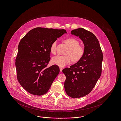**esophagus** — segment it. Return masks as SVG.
Masks as SVG:
<instances>
[{"instance_id": "obj_1", "label": "esophagus", "mask_w": 121, "mask_h": 121, "mask_svg": "<svg viewBox=\"0 0 121 121\" xmlns=\"http://www.w3.org/2000/svg\"><path fill=\"white\" fill-rule=\"evenodd\" d=\"M62 69H63V68H61V67H60V72H62Z\"/></svg>"}]
</instances>
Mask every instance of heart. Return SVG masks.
<instances>
[{
    "label": "heart",
    "mask_w": 121,
    "mask_h": 121,
    "mask_svg": "<svg viewBox=\"0 0 121 121\" xmlns=\"http://www.w3.org/2000/svg\"><path fill=\"white\" fill-rule=\"evenodd\" d=\"M65 43L69 48L65 56H57L52 59V63L60 67H63L69 64L72 61H78L83 56L84 48L79 45L78 40L74 38H68L64 40ZM56 41L54 42L50 47V51L52 54L56 52Z\"/></svg>",
    "instance_id": "heart-1"
}]
</instances>
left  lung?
<instances>
[{"label":"left lung","mask_w":121,"mask_h":121,"mask_svg":"<svg viewBox=\"0 0 121 121\" xmlns=\"http://www.w3.org/2000/svg\"><path fill=\"white\" fill-rule=\"evenodd\" d=\"M71 34L82 40L84 53L75 64L62 70L65 77L64 88L67 95L78 98L88 95L95 87L102 71L103 54L96 36L82 28L73 30Z\"/></svg>","instance_id":"left-lung-1"}]
</instances>
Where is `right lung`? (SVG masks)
<instances>
[{
  "instance_id": "add662e5",
  "label": "right lung",
  "mask_w": 121,
  "mask_h": 121,
  "mask_svg": "<svg viewBox=\"0 0 121 121\" xmlns=\"http://www.w3.org/2000/svg\"><path fill=\"white\" fill-rule=\"evenodd\" d=\"M64 33H66L64 29L37 27L20 41L16 59L17 80L30 94H46L59 74L58 66H47L50 60L52 43Z\"/></svg>"
}]
</instances>
